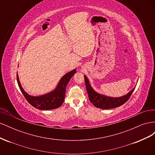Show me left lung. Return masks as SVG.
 I'll list each match as a JSON object with an SVG mask.
<instances>
[{
	"label": "left lung",
	"instance_id": "1",
	"mask_svg": "<svg viewBox=\"0 0 155 155\" xmlns=\"http://www.w3.org/2000/svg\"><path fill=\"white\" fill-rule=\"evenodd\" d=\"M84 78H85V85L89 100L94 106H95L97 108H100V109H109L122 105L129 99L130 96L135 89V87L133 88L126 95L121 97H112L107 96L96 92L89 83L87 77L86 76H84Z\"/></svg>",
	"mask_w": 155,
	"mask_h": 155
}]
</instances>
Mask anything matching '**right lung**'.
<instances>
[{
	"mask_svg": "<svg viewBox=\"0 0 155 155\" xmlns=\"http://www.w3.org/2000/svg\"><path fill=\"white\" fill-rule=\"evenodd\" d=\"M76 72V70L74 69L72 71L67 73L60 79L57 87L54 91L39 96H30L24 91L21 85L17 73V80L21 91L30 104L39 110H51L57 109L63 104L67 84Z\"/></svg>",
	"mask_w": 155,
	"mask_h": 155,
	"instance_id": "add662e5",
	"label": "right lung"
}]
</instances>
